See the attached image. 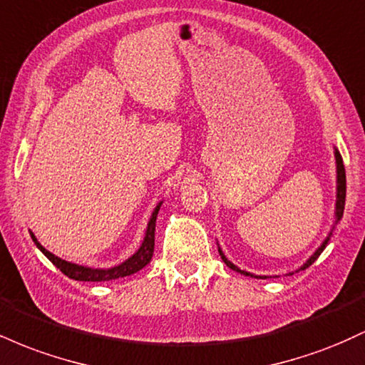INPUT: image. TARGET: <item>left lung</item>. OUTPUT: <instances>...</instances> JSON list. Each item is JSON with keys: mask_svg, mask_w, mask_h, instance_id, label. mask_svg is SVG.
Segmentation results:
<instances>
[{"mask_svg": "<svg viewBox=\"0 0 365 365\" xmlns=\"http://www.w3.org/2000/svg\"><path fill=\"white\" fill-rule=\"evenodd\" d=\"M334 158H336V207H334V216H336V223L338 221L341 220V216H343V209H345V195H346V177H345V166H343V159H341V154L338 153V149H334ZM329 237H331V233H329ZM329 237H326V240L322 242V245L319 247V249L316 250V252H314L311 257L307 259V262L304 264V266H300V271H304V269H307L309 266H311V264L316 261L317 257H319L321 255V252L322 250H324V247L328 245V242H329ZM220 250V255H221V259H223L225 261V264L228 267H232L233 271H238V273H242V274H245V276H254V278H264V276H255V274H250V273H247V271H242L240 267H237L235 264H233L232 261H228V259H226V255L223 254V250L221 249H217Z\"/></svg>", "mask_w": 365, "mask_h": 365, "instance_id": "left-lung-1", "label": "left lung"}]
</instances>
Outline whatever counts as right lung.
<instances>
[{"label":"right lung","instance_id":"add662e5","mask_svg":"<svg viewBox=\"0 0 365 365\" xmlns=\"http://www.w3.org/2000/svg\"><path fill=\"white\" fill-rule=\"evenodd\" d=\"M163 202H159L156 209L153 211V216H150L149 223H148V232H145L144 242L139 247L135 254L132 257H128L127 261L118 264L115 267H108V269H94V267H87V266H78V264H72L68 261H63V259L58 257L46 250L43 245L37 242V238L34 233L31 232L32 240L37 245V249L43 252L46 257L51 261L58 269L61 271L63 274H66L68 278L77 279V282H110V279H116V278H123V276H130L137 271H140L142 267L148 266L150 259H153V252H154V232H156V217L159 212V207H161Z\"/></svg>","mask_w":365,"mask_h":365}]
</instances>
